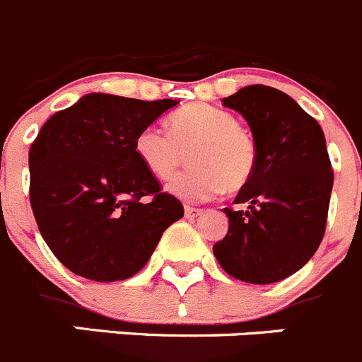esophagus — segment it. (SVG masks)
<instances>
[{
    "mask_svg": "<svg viewBox=\"0 0 362 362\" xmlns=\"http://www.w3.org/2000/svg\"><path fill=\"white\" fill-rule=\"evenodd\" d=\"M201 214H203V210H199V208L185 206V217L187 218H195V217H199Z\"/></svg>",
    "mask_w": 362,
    "mask_h": 362,
    "instance_id": "1",
    "label": "esophagus"
}]
</instances>
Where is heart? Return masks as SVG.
Instances as JSON below:
<instances>
[{
    "label": "heart",
    "mask_w": 362,
    "mask_h": 362,
    "mask_svg": "<svg viewBox=\"0 0 362 362\" xmlns=\"http://www.w3.org/2000/svg\"><path fill=\"white\" fill-rule=\"evenodd\" d=\"M134 151L145 170L168 179L190 152L188 170L167 185L174 197L199 203L222 192H237L253 177L258 163L257 141L233 115L208 104L177 109L168 118V131L148 125L138 132Z\"/></svg>",
    "instance_id": "b5f03b06"
}]
</instances>
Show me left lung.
Returning <instances> with one entry per match:
<instances>
[{"label":"left lung","instance_id":"8db88e82","mask_svg":"<svg viewBox=\"0 0 362 362\" xmlns=\"http://www.w3.org/2000/svg\"><path fill=\"white\" fill-rule=\"evenodd\" d=\"M222 104L240 112L258 148L253 177L224 208L230 228L214 255L230 276L274 284L301 269L320 247L327 226L334 172L320 124L289 95L246 86Z\"/></svg>","mask_w":362,"mask_h":362}]
</instances>
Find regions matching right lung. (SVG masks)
I'll return each mask as SVG.
<instances>
[{
	"label": "right lung",
	"mask_w": 362,
	"mask_h": 362,
	"mask_svg": "<svg viewBox=\"0 0 362 362\" xmlns=\"http://www.w3.org/2000/svg\"><path fill=\"white\" fill-rule=\"evenodd\" d=\"M175 104L89 93L39 131L28 154L30 204L45 242L71 273L127 280L183 217V204L161 192L134 151L138 132Z\"/></svg>",
	"instance_id": "1"
}]
</instances>
